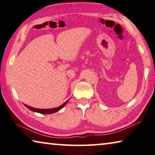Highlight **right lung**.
<instances>
[{
  "label": "right lung",
  "instance_id": "obj_1",
  "mask_svg": "<svg viewBox=\"0 0 155 155\" xmlns=\"http://www.w3.org/2000/svg\"><path fill=\"white\" fill-rule=\"evenodd\" d=\"M68 101H69V100H67V101H65V102L63 104H62L60 106H58V107L54 108H50V109L35 108L31 107V106H27L26 104H24V105L26 106V107L28 109H29L30 110L33 111V112H36V113H41V114H47V115H49V114H52V113H56V112H58V111H59L60 110H61V109H62L66 104H67Z\"/></svg>",
  "mask_w": 155,
  "mask_h": 155
}]
</instances>
